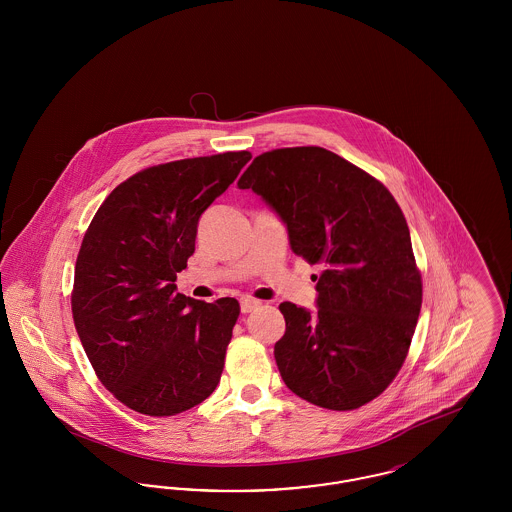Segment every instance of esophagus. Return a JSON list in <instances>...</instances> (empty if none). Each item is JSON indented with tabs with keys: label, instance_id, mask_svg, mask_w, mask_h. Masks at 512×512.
<instances>
[{
	"label": "esophagus",
	"instance_id": "34e87169",
	"mask_svg": "<svg viewBox=\"0 0 512 512\" xmlns=\"http://www.w3.org/2000/svg\"><path fill=\"white\" fill-rule=\"evenodd\" d=\"M240 307H242V313L247 315V313H253L255 309H259V307H261V301L251 299V297H244V299L240 301Z\"/></svg>",
	"mask_w": 512,
	"mask_h": 512
}]
</instances>
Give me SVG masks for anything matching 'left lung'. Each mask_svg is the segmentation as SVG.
<instances>
[{
    "label": "left lung",
    "mask_w": 512,
    "mask_h": 512,
    "mask_svg": "<svg viewBox=\"0 0 512 512\" xmlns=\"http://www.w3.org/2000/svg\"><path fill=\"white\" fill-rule=\"evenodd\" d=\"M238 186L280 215L297 257L322 267L317 313L280 305L286 334L274 359L282 380L322 409L363 407L401 370L422 305L401 207L380 180L317 146L261 153Z\"/></svg>",
    "instance_id": "obj_1"
}]
</instances>
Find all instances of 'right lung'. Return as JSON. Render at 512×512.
Wrapping results in <instances>:
<instances>
[{
  "label": "right lung",
  "instance_id": "obj_1",
  "mask_svg": "<svg viewBox=\"0 0 512 512\" xmlns=\"http://www.w3.org/2000/svg\"><path fill=\"white\" fill-rule=\"evenodd\" d=\"M249 151L136 172L105 197L80 245L74 326L99 382L147 416L184 413L219 386L240 303L176 293L201 213L236 180Z\"/></svg>",
  "mask_w": 512,
  "mask_h": 512
}]
</instances>
